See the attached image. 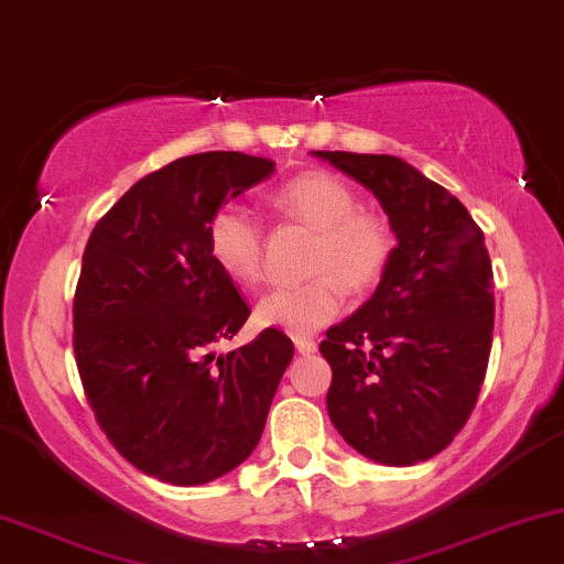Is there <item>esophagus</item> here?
<instances>
[{
  "label": "esophagus",
  "instance_id": "obj_1",
  "mask_svg": "<svg viewBox=\"0 0 564 564\" xmlns=\"http://www.w3.org/2000/svg\"><path fill=\"white\" fill-rule=\"evenodd\" d=\"M294 345L299 352H304V356H310V352L317 350V343H314V337H310V335H296Z\"/></svg>",
  "mask_w": 564,
  "mask_h": 564
}]
</instances>
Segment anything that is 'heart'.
Here are the masks:
<instances>
[{"label": "heart", "instance_id": "obj_1", "mask_svg": "<svg viewBox=\"0 0 564 564\" xmlns=\"http://www.w3.org/2000/svg\"><path fill=\"white\" fill-rule=\"evenodd\" d=\"M275 212L317 229L312 278L268 291L254 317L262 327L306 335L343 310L350 291H366L384 275L392 258V229L379 214L358 208L350 185L329 172H304L268 195ZM208 252L237 283L262 278V231L245 208L224 206L208 221Z\"/></svg>", "mask_w": 564, "mask_h": 564}]
</instances>
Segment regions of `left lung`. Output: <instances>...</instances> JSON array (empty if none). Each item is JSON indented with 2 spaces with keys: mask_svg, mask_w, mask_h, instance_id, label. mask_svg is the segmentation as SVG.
<instances>
[{
  "mask_svg": "<svg viewBox=\"0 0 564 564\" xmlns=\"http://www.w3.org/2000/svg\"><path fill=\"white\" fill-rule=\"evenodd\" d=\"M377 195L397 247L377 291L327 329V412L358 454L427 462L475 410L492 345V265L459 198L392 154L314 152Z\"/></svg>",
  "mask_w": 564,
  "mask_h": 564,
  "instance_id": "left-lung-1",
  "label": "left lung"
}]
</instances>
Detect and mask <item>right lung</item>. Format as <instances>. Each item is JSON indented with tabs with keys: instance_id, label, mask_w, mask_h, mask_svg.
<instances>
[{
	"instance_id": "obj_1",
	"label": "right lung",
	"mask_w": 564,
	"mask_h": 564,
	"mask_svg": "<svg viewBox=\"0 0 564 564\" xmlns=\"http://www.w3.org/2000/svg\"><path fill=\"white\" fill-rule=\"evenodd\" d=\"M242 152L180 156L149 172L95 224L74 294V358L97 425L162 482L227 475L258 446L294 343L268 327L216 356L250 317L208 252V221L270 177Z\"/></svg>"
}]
</instances>
